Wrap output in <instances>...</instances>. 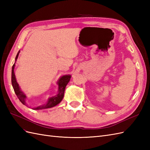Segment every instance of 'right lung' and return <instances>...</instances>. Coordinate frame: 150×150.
<instances>
[{
	"label": "right lung",
	"instance_id": "right-lung-1",
	"mask_svg": "<svg viewBox=\"0 0 150 150\" xmlns=\"http://www.w3.org/2000/svg\"><path fill=\"white\" fill-rule=\"evenodd\" d=\"M20 51L18 52L17 56L16 57V61L17 59L18 56H19ZM16 63V62H15ZM15 63L13 64L12 67V87L13 88V90H14V92L17 95V98H19L20 101L24 104V105H26V103H25V99H26V96L24 93L21 90V88L19 87V84H18L16 79V76L14 74V67H15ZM71 78V75H64L61 77L60 79L58 80L57 81V84H58V93L56 94V96H52L49 98L48 99V101L46 103V104H44L43 105H40L39 106L35 107L34 108H32L33 110H43V109H47V108H51L54 106H56L57 104L59 103H60L61 101L62 100L63 98H64V91L66 85L68 84V83L69 82L70 79Z\"/></svg>",
	"mask_w": 150,
	"mask_h": 150
}]
</instances>
